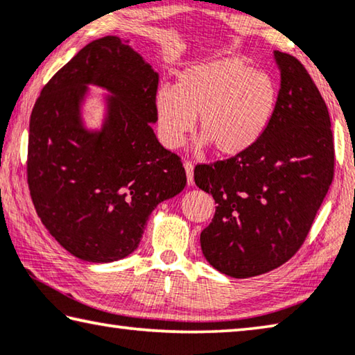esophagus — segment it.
Returning a JSON list of instances; mask_svg holds the SVG:
<instances>
[{
	"instance_id": "34e87169",
	"label": "esophagus",
	"mask_w": 355,
	"mask_h": 355,
	"mask_svg": "<svg viewBox=\"0 0 355 355\" xmlns=\"http://www.w3.org/2000/svg\"><path fill=\"white\" fill-rule=\"evenodd\" d=\"M184 171H187V177H188V184L193 187L194 184V164L191 161H184Z\"/></svg>"
}]
</instances>
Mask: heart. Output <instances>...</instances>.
<instances>
[{"label":"heart","mask_w":355,"mask_h":355,"mask_svg":"<svg viewBox=\"0 0 355 355\" xmlns=\"http://www.w3.org/2000/svg\"><path fill=\"white\" fill-rule=\"evenodd\" d=\"M278 105L275 78L241 60L221 58L188 66L175 87L155 94L157 129L168 148L182 147L199 116L204 144L219 155L250 150L267 132Z\"/></svg>","instance_id":"obj_1"}]
</instances>
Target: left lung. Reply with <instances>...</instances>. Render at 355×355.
I'll return each mask as SVG.
<instances>
[{
	"mask_svg": "<svg viewBox=\"0 0 355 355\" xmlns=\"http://www.w3.org/2000/svg\"><path fill=\"white\" fill-rule=\"evenodd\" d=\"M273 55L281 88L267 132L243 153L194 168L196 184L218 204L200 234L202 252L232 278L257 277L288 262L334 180L327 105L295 56Z\"/></svg>",
	"mask_w": 355,
	"mask_h": 355,
	"instance_id": "1",
	"label": "left lung"
}]
</instances>
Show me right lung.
I'll list each match as a JSON object with an SVG mask.
<instances>
[{"label": "right lung", "mask_w": 355, "mask_h": 355, "mask_svg": "<svg viewBox=\"0 0 355 355\" xmlns=\"http://www.w3.org/2000/svg\"><path fill=\"white\" fill-rule=\"evenodd\" d=\"M159 76L118 36L89 42L50 78L33 107L26 178L55 240L87 262H112L137 248L148 216L187 187L180 156L157 142ZM114 94L103 129L80 120L86 85Z\"/></svg>", "instance_id": "add662e5"}]
</instances>
